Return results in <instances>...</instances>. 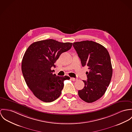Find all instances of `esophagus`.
Listing matches in <instances>:
<instances>
[{
  "label": "esophagus",
  "mask_w": 132,
  "mask_h": 132,
  "mask_svg": "<svg viewBox=\"0 0 132 132\" xmlns=\"http://www.w3.org/2000/svg\"><path fill=\"white\" fill-rule=\"evenodd\" d=\"M70 79H71V80H73V81H75L77 80V78H73V77H71Z\"/></svg>",
  "instance_id": "1"
}]
</instances>
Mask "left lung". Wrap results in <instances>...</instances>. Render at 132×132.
Listing matches in <instances>:
<instances>
[{
    "instance_id": "obj_1",
    "label": "left lung",
    "mask_w": 132,
    "mask_h": 132,
    "mask_svg": "<svg viewBox=\"0 0 132 132\" xmlns=\"http://www.w3.org/2000/svg\"><path fill=\"white\" fill-rule=\"evenodd\" d=\"M73 47L80 59L82 66H88L87 80L85 87L78 92L84 101L92 103L101 98L109 86L112 75L109 54L101 44L93 41L75 42Z\"/></svg>"
}]
</instances>
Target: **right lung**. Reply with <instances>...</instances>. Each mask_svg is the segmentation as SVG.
<instances>
[{"label":"right lung","mask_w":132,"mask_h":132,"mask_svg":"<svg viewBox=\"0 0 132 132\" xmlns=\"http://www.w3.org/2000/svg\"><path fill=\"white\" fill-rule=\"evenodd\" d=\"M71 43H60L50 39L35 42L25 52L22 62V71L26 83L34 96L44 102L58 98L68 76L53 74L52 67L60 56L69 50Z\"/></svg>","instance_id":"right-lung-1"}]
</instances>
